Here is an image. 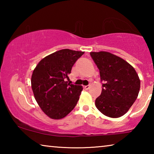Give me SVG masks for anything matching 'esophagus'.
<instances>
[{"mask_svg":"<svg viewBox=\"0 0 154 154\" xmlns=\"http://www.w3.org/2000/svg\"><path fill=\"white\" fill-rule=\"evenodd\" d=\"M90 85H85V86H84V89H85V90H88V89H90Z\"/></svg>","mask_w":154,"mask_h":154,"instance_id":"34e87169","label":"esophagus"}]
</instances>
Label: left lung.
<instances>
[{"mask_svg": "<svg viewBox=\"0 0 154 154\" xmlns=\"http://www.w3.org/2000/svg\"><path fill=\"white\" fill-rule=\"evenodd\" d=\"M100 71L103 90L95 105L101 113L119 118L133 105L139 94L140 82L136 71L120 57L107 51L90 52Z\"/></svg>", "mask_w": 154, "mask_h": 154, "instance_id": "8db88e82", "label": "left lung"}]
</instances>
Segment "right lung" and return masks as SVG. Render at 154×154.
I'll list each match as a JSON object with an SVG mask.
<instances>
[{
	"mask_svg": "<svg viewBox=\"0 0 154 154\" xmlns=\"http://www.w3.org/2000/svg\"><path fill=\"white\" fill-rule=\"evenodd\" d=\"M83 51L61 49L45 57L34 69L31 86L38 105L51 119L66 116L76 106L82 85L66 82L72 67Z\"/></svg>",
	"mask_w": 154,
	"mask_h": 154,
	"instance_id": "1",
	"label": "right lung"
}]
</instances>
